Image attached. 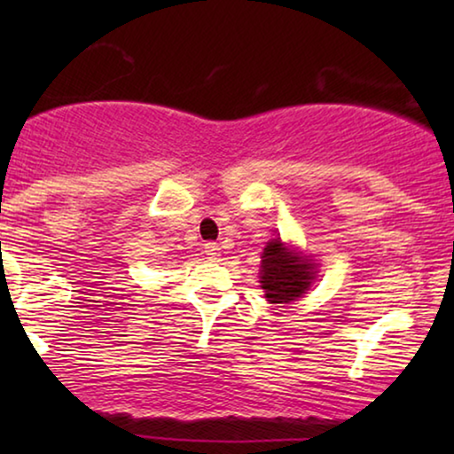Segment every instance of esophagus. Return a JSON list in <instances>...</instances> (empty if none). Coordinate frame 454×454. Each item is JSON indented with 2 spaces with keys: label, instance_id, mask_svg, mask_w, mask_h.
Masks as SVG:
<instances>
[{
  "label": "esophagus",
  "instance_id": "1",
  "mask_svg": "<svg viewBox=\"0 0 454 454\" xmlns=\"http://www.w3.org/2000/svg\"><path fill=\"white\" fill-rule=\"evenodd\" d=\"M204 254H207L210 260H215L221 256V247L219 244H215V241H208V244H204Z\"/></svg>",
  "mask_w": 454,
  "mask_h": 454
}]
</instances>
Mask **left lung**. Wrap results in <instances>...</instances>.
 <instances>
[{
	"mask_svg": "<svg viewBox=\"0 0 454 454\" xmlns=\"http://www.w3.org/2000/svg\"><path fill=\"white\" fill-rule=\"evenodd\" d=\"M316 278V262L285 246L281 238L270 239L260 262V287L270 303H289L308 294Z\"/></svg>",
	"mask_w": 454,
	"mask_h": 454,
	"instance_id": "8db88e82",
	"label": "left lung"
}]
</instances>
